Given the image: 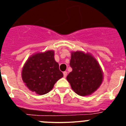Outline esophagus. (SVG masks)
Masks as SVG:
<instances>
[{
  "label": "esophagus",
  "mask_w": 126,
  "mask_h": 126,
  "mask_svg": "<svg viewBox=\"0 0 126 126\" xmlns=\"http://www.w3.org/2000/svg\"><path fill=\"white\" fill-rule=\"evenodd\" d=\"M63 74H64V78H66V76H67V72H66V71H64V73H63Z\"/></svg>",
  "instance_id": "1"
}]
</instances>
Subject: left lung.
I'll return each instance as SVG.
<instances>
[{
	"mask_svg": "<svg viewBox=\"0 0 126 126\" xmlns=\"http://www.w3.org/2000/svg\"><path fill=\"white\" fill-rule=\"evenodd\" d=\"M72 71L67 80L74 92L80 96L93 93L102 84L103 74L96 60L89 53L77 51L71 53Z\"/></svg>",
	"mask_w": 126,
	"mask_h": 126,
	"instance_id": "left-lung-1",
	"label": "left lung"
}]
</instances>
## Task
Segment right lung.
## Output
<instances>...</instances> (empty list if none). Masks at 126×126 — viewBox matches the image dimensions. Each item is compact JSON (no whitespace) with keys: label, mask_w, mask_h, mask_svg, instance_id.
<instances>
[{"label":"right lung","mask_w":126,"mask_h":126,"mask_svg":"<svg viewBox=\"0 0 126 126\" xmlns=\"http://www.w3.org/2000/svg\"><path fill=\"white\" fill-rule=\"evenodd\" d=\"M62 77L63 73L54 59L53 50L30 57L22 71V78L26 86L41 95L52 90L55 83Z\"/></svg>","instance_id":"right-lung-1"}]
</instances>
